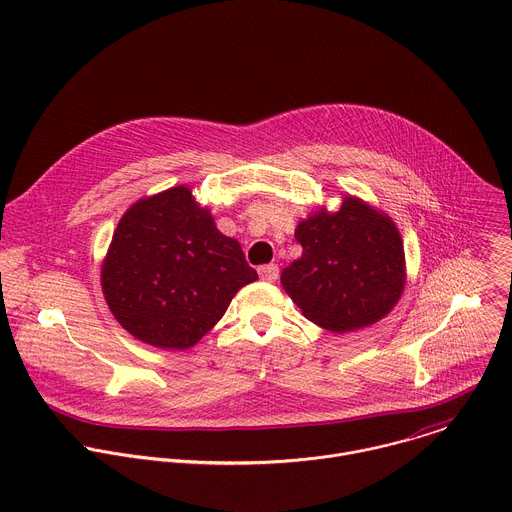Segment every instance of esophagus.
Masks as SVG:
<instances>
[{
    "label": "esophagus",
    "mask_w": 512,
    "mask_h": 512,
    "mask_svg": "<svg viewBox=\"0 0 512 512\" xmlns=\"http://www.w3.org/2000/svg\"><path fill=\"white\" fill-rule=\"evenodd\" d=\"M259 277L263 279V281H269V283H273L277 277H279V267L277 265H261L259 267Z\"/></svg>",
    "instance_id": "34e87169"
}]
</instances>
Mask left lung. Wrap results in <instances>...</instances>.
Wrapping results in <instances>:
<instances>
[{
	"label": "left lung",
	"instance_id": "left-lung-1",
	"mask_svg": "<svg viewBox=\"0 0 512 512\" xmlns=\"http://www.w3.org/2000/svg\"><path fill=\"white\" fill-rule=\"evenodd\" d=\"M302 257L281 285L302 314L330 332H352L385 318L399 302L407 269L393 218L346 194L336 212L320 206L296 227Z\"/></svg>",
	"mask_w": 512,
	"mask_h": 512
}]
</instances>
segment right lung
Listing matches in <instances>:
<instances>
[{"label": "right lung", "instance_id": "right-lung-1", "mask_svg": "<svg viewBox=\"0 0 512 512\" xmlns=\"http://www.w3.org/2000/svg\"><path fill=\"white\" fill-rule=\"evenodd\" d=\"M255 279L239 241L216 229L188 186L131 204L101 267L115 320L137 340L168 350L194 346Z\"/></svg>", "mask_w": 512, "mask_h": 512}]
</instances>
